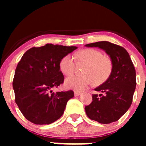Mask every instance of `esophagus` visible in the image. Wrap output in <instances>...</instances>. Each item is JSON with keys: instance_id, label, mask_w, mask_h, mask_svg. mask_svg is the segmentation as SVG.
<instances>
[{"instance_id": "esophagus-1", "label": "esophagus", "mask_w": 146, "mask_h": 146, "mask_svg": "<svg viewBox=\"0 0 146 146\" xmlns=\"http://www.w3.org/2000/svg\"><path fill=\"white\" fill-rule=\"evenodd\" d=\"M80 95H81L80 92H77V91H74V96H79Z\"/></svg>"}]
</instances>
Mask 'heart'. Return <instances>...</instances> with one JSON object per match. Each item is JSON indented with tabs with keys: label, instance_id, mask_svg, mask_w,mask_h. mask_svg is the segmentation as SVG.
Segmentation results:
<instances>
[{
	"label": "heart",
	"instance_id": "b5f03b06",
	"mask_svg": "<svg viewBox=\"0 0 146 146\" xmlns=\"http://www.w3.org/2000/svg\"><path fill=\"white\" fill-rule=\"evenodd\" d=\"M75 59L87 64L85 67L84 75H72L66 78L64 86L66 88L81 91L87 88L94 82V78L97 82L106 80L112 69L111 62L96 50L87 49L80 50L75 55ZM60 72L65 75H70L74 69V59L72 55H66L59 64ZM93 76L92 77V76Z\"/></svg>",
	"mask_w": 146,
	"mask_h": 146
}]
</instances>
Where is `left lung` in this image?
I'll use <instances>...</instances> for the list:
<instances>
[{"instance_id":"obj_1","label":"left lung","mask_w":146,"mask_h":146,"mask_svg":"<svg viewBox=\"0 0 146 146\" xmlns=\"http://www.w3.org/2000/svg\"><path fill=\"white\" fill-rule=\"evenodd\" d=\"M105 51L112 63L110 75L104 83L94 89L92 102L85 107L87 116L100 123L118 121L126 113L132 102L136 88V72L128 52L123 47L109 42L85 45Z\"/></svg>"}]
</instances>
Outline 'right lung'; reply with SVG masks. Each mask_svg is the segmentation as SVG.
Returning <instances> with one entry per match:
<instances>
[{
  "label": "right lung",
  "instance_id": "add662e5",
  "mask_svg": "<svg viewBox=\"0 0 146 146\" xmlns=\"http://www.w3.org/2000/svg\"><path fill=\"white\" fill-rule=\"evenodd\" d=\"M77 47L47 44L32 47L18 63L13 80L15 102L25 118L35 124H50L62 116L72 91L52 92L64 82L59 64Z\"/></svg>",
  "mask_w": 146,
  "mask_h": 146
}]
</instances>
